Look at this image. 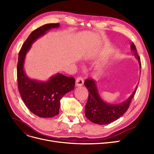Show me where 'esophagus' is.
Segmentation results:
<instances>
[{
	"instance_id": "34e87169",
	"label": "esophagus",
	"mask_w": 154,
	"mask_h": 154,
	"mask_svg": "<svg viewBox=\"0 0 154 154\" xmlns=\"http://www.w3.org/2000/svg\"><path fill=\"white\" fill-rule=\"evenodd\" d=\"M84 84V79L83 78L79 77L77 78L75 81V86L76 87H80L82 86Z\"/></svg>"
}]
</instances>
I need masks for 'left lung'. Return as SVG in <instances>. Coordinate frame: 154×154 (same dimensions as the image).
<instances>
[{"label": "left lung", "mask_w": 154, "mask_h": 154, "mask_svg": "<svg viewBox=\"0 0 154 154\" xmlns=\"http://www.w3.org/2000/svg\"><path fill=\"white\" fill-rule=\"evenodd\" d=\"M131 48L141 67L139 55L137 52L135 45L133 42ZM84 85L88 91V98L85 107V117L92 122L99 125L110 124L124 114L130 106L137 87V85L132 95L126 100L119 104H112L104 102L102 99L95 81L92 79H87Z\"/></svg>", "instance_id": "obj_1"}]
</instances>
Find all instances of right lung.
<instances>
[{
    "label": "right lung",
    "mask_w": 154,
    "mask_h": 154,
    "mask_svg": "<svg viewBox=\"0 0 154 154\" xmlns=\"http://www.w3.org/2000/svg\"><path fill=\"white\" fill-rule=\"evenodd\" d=\"M60 24L48 23L34 30L22 45L17 63L18 88L21 97L29 110L39 117H52L59 114L60 100L74 90L75 79L60 74L52 76L46 82L30 79L23 69L24 61L32 44L47 32L59 27Z\"/></svg>",
    "instance_id": "right-lung-1"
}]
</instances>
